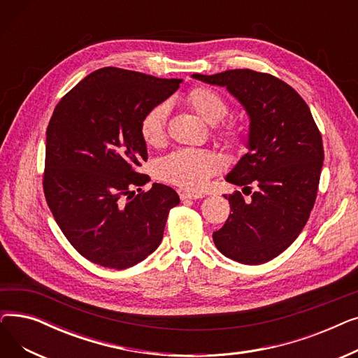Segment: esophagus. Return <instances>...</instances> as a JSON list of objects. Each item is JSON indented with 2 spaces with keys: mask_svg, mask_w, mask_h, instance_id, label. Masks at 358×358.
Masks as SVG:
<instances>
[{
  "mask_svg": "<svg viewBox=\"0 0 358 358\" xmlns=\"http://www.w3.org/2000/svg\"><path fill=\"white\" fill-rule=\"evenodd\" d=\"M203 196L201 194H197V193H189V192H180V199L182 201L185 200H196V199H201Z\"/></svg>",
  "mask_w": 358,
  "mask_h": 358,
  "instance_id": "esophagus-1",
  "label": "esophagus"
}]
</instances>
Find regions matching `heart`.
Returning <instances> with one entry per match:
<instances>
[{
    "label": "heart",
    "instance_id": "1",
    "mask_svg": "<svg viewBox=\"0 0 358 358\" xmlns=\"http://www.w3.org/2000/svg\"><path fill=\"white\" fill-rule=\"evenodd\" d=\"M187 101L201 120L212 126L220 123L228 115V103L219 92L210 88L193 90ZM168 111V103H159L146 111L141 122V135L145 143L150 146L162 143ZM220 136L228 143L235 145L239 141V130L229 126L220 131ZM220 166L219 158L210 152L197 149H180L158 162L157 176L168 184H174L190 192H200L219 171Z\"/></svg>",
    "mask_w": 358,
    "mask_h": 358
}]
</instances>
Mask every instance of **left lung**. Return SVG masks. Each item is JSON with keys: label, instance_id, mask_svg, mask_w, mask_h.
Returning <instances> with one entry per match:
<instances>
[{"label": "left lung", "instance_id": "left-lung-1", "mask_svg": "<svg viewBox=\"0 0 358 358\" xmlns=\"http://www.w3.org/2000/svg\"><path fill=\"white\" fill-rule=\"evenodd\" d=\"M194 80L224 87L250 117L247 149L228 182L251 193L224 196L231 215L213 232L216 248L241 264L258 266L290 247L313 209L324 164L322 136L305 100L270 73L232 69Z\"/></svg>", "mask_w": 358, "mask_h": 358}]
</instances>
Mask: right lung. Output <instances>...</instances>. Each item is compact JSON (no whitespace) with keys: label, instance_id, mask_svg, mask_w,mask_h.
Segmentation results:
<instances>
[{"label":"right lung","instance_id":"right-lung-1","mask_svg":"<svg viewBox=\"0 0 358 358\" xmlns=\"http://www.w3.org/2000/svg\"><path fill=\"white\" fill-rule=\"evenodd\" d=\"M181 83L107 66L87 75L53 110L46 201L71 245L94 264L124 270L159 247L180 197L158 182L141 190L149 181L138 171L148 159L141 122Z\"/></svg>","mask_w":358,"mask_h":358}]
</instances>
